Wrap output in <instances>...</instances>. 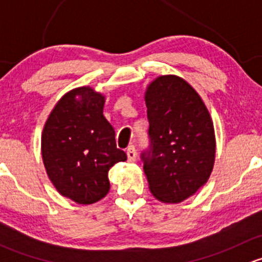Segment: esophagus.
Segmentation results:
<instances>
[{
    "label": "esophagus",
    "mask_w": 262,
    "mask_h": 262,
    "mask_svg": "<svg viewBox=\"0 0 262 262\" xmlns=\"http://www.w3.org/2000/svg\"><path fill=\"white\" fill-rule=\"evenodd\" d=\"M126 156H128V161L129 162H134L137 158V152L134 146H129L126 148Z\"/></svg>",
    "instance_id": "esophagus-1"
}]
</instances>
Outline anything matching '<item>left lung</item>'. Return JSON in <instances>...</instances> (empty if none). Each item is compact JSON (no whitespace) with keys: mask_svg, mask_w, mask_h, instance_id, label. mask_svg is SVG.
Segmentation results:
<instances>
[{"mask_svg":"<svg viewBox=\"0 0 262 262\" xmlns=\"http://www.w3.org/2000/svg\"><path fill=\"white\" fill-rule=\"evenodd\" d=\"M150 150L142 153L150 192L178 204L207 184L215 161L213 120L204 101L184 78L160 76L144 95Z\"/></svg>","mask_w":262,"mask_h":262,"instance_id":"obj_1","label":"left lung"}]
</instances>
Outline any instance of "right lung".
Returning <instances> with one entry per match:
<instances>
[{
    "label": "right lung",
    "mask_w": 262,
    "mask_h": 262,
    "mask_svg": "<svg viewBox=\"0 0 262 262\" xmlns=\"http://www.w3.org/2000/svg\"><path fill=\"white\" fill-rule=\"evenodd\" d=\"M105 96L92 87L71 90L55 104L41 134V156L57 191L77 204H92L109 192L107 173L126 160L104 112Z\"/></svg>",
    "instance_id": "right-lung-1"
}]
</instances>
